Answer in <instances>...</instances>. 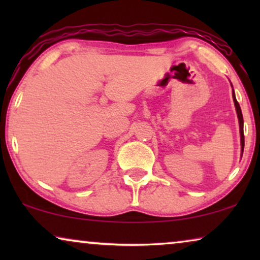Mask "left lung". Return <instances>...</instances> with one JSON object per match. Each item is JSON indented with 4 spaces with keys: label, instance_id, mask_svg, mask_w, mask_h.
Here are the masks:
<instances>
[{
    "label": "left lung",
    "instance_id": "8db88e82",
    "mask_svg": "<svg viewBox=\"0 0 260 260\" xmlns=\"http://www.w3.org/2000/svg\"><path fill=\"white\" fill-rule=\"evenodd\" d=\"M233 87V86H232ZM232 97H233V102H234V106H236V111H237V116H238V120H239V131H240V144H241V156H243V151H244V119H243V113H241V109L239 103L237 102L236 98V93H234V90H232Z\"/></svg>",
    "mask_w": 260,
    "mask_h": 260
}]
</instances>
